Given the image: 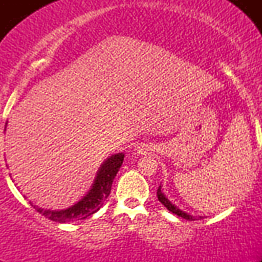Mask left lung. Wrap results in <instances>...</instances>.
I'll return each mask as SVG.
<instances>
[{
    "label": "left lung",
    "instance_id": "1",
    "mask_svg": "<svg viewBox=\"0 0 262 262\" xmlns=\"http://www.w3.org/2000/svg\"><path fill=\"white\" fill-rule=\"evenodd\" d=\"M156 194H158L159 201H160V202H161L162 204H164V206L166 207L167 209L170 210V212H172L173 214L179 215V217H181V218H183V219H187V221H198V218H200V219L203 218V217H194V215L188 214V213L183 212V210H181L180 208H177L175 204L171 203L170 201L167 200L166 197H165V194L162 193V192H161V186H159L158 192H156Z\"/></svg>",
    "mask_w": 262,
    "mask_h": 262
}]
</instances>
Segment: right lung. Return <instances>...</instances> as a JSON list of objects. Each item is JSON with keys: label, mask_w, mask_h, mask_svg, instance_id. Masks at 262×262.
<instances>
[{"label": "right lung", "mask_w": 262, "mask_h": 262, "mask_svg": "<svg viewBox=\"0 0 262 262\" xmlns=\"http://www.w3.org/2000/svg\"><path fill=\"white\" fill-rule=\"evenodd\" d=\"M123 160H124V154L119 152V154L110 156L106 161H103V164L101 165L97 171V175L93 180L91 189L87 192V194L82 200H80L79 202L69 207V208L61 210H50L34 206L32 202L29 203H31L33 208H35V210L43 214L45 218L56 222V223H68V222L86 219L90 215H92L93 213L97 212L104 201L107 200V197L110 196L113 180L117 176V172L121 169Z\"/></svg>", "instance_id": "1"}]
</instances>
